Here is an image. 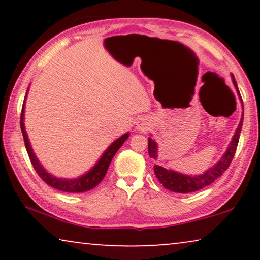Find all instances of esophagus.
<instances>
[{"label":"esophagus","instance_id":"34e87169","mask_svg":"<svg viewBox=\"0 0 260 260\" xmlns=\"http://www.w3.org/2000/svg\"><path fill=\"white\" fill-rule=\"evenodd\" d=\"M149 126H150V123H149V120H147L145 118H140L137 120V129L138 130L145 131L149 129Z\"/></svg>","mask_w":260,"mask_h":260}]
</instances>
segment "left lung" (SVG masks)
Wrapping results in <instances>:
<instances>
[{"mask_svg":"<svg viewBox=\"0 0 260 260\" xmlns=\"http://www.w3.org/2000/svg\"><path fill=\"white\" fill-rule=\"evenodd\" d=\"M231 77H232L233 85L240 97V92L238 90V85L236 83V79H234V76L232 74ZM241 103H243V101H241ZM243 122H244V113L243 116H241L239 125H238L236 133L233 135L232 141H231L226 152L214 166L211 167L208 170H206L204 174H200V175H186V174L177 173L175 170L167 169L162 166L155 165L154 166L155 175L158 179L159 182L162 183V186L167 188V189L175 191V193L186 194V193H191V191L200 190L204 187H207L211 183L214 182L216 179H219V177L226 172L227 168H229L231 162H232L233 156L236 154L238 142H239V137H240L241 126H243ZM148 151H149V156H150L151 158L157 159V156H158L157 143H156L155 140H152L151 137L148 138Z\"/></svg>","mask_w":260,"mask_h":260,"instance_id":"obj_1","label":"left lung"}]
</instances>
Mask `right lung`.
<instances>
[{
	"mask_svg": "<svg viewBox=\"0 0 260 260\" xmlns=\"http://www.w3.org/2000/svg\"><path fill=\"white\" fill-rule=\"evenodd\" d=\"M28 93V90H27ZM26 97H24V102L22 105V111H21V131H22L23 140H24V145H26L28 156H29L31 165H33L35 172L38 173V175L41 177L42 181H45L48 186H51L55 189L61 190V191H67V193H83V191L90 190L92 188H94L97 184L101 182V181L104 179L106 172H108L110 163H111L113 156L118 149L122 147L124 142H125L127 138H129V133L124 134L119 138H117L115 142H112L111 144L109 145V148L104 151V154L101 156V158L98 159V162L92 167V168L88 170L87 173L83 174L81 176L74 177V179H61V177H56L52 174H49L47 170H46L42 165L39 161L37 155L34 154L33 148H31L29 138H28L26 127H24V104H26Z\"/></svg>",
	"mask_w": 260,
	"mask_h": 260,
	"instance_id": "obj_1",
	"label": "right lung"
}]
</instances>
